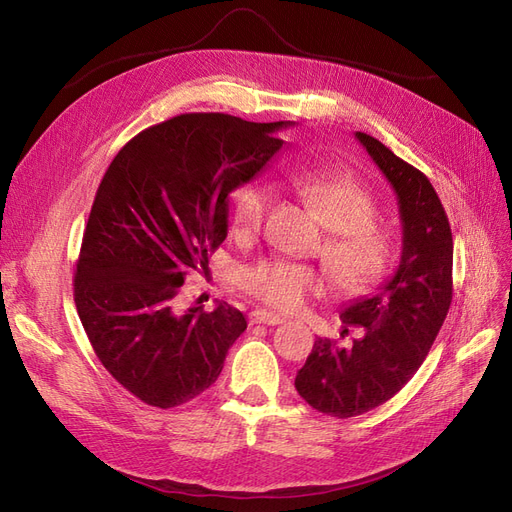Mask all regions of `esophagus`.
<instances>
[{
    "instance_id": "1",
    "label": "esophagus",
    "mask_w": 512,
    "mask_h": 512,
    "mask_svg": "<svg viewBox=\"0 0 512 512\" xmlns=\"http://www.w3.org/2000/svg\"><path fill=\"white\" fill-rule=\"evenodd\" d=\"M280 322H284V318L273 312H267V309H254L250 314V324H280Z\"/></svg>"
}]
</instances>
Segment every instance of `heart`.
Wrapping results in <instances>:
<instances>
[{
	"label": "heart",
	"mask_w": 512,
	"mask_h": 512,
	"mask_svg": "<svg viewBox=\"0 0 512 512\" xmlns=\"http://www.w3.org/2000/svg\"><path fill=\"white\" fill-rule=\"evenodd\" d=\"M292 188L312 207L318 220L329 228L322 245V258L339 290L361 294L376 286L391 267L393 247L378 228L371 226L374 198L348 173L322 168H297L290 173ZM273 205V190L267 183H250L235 196L230 209L232 232L252 241L265 226ZM239 290L277 312H294L309 297L327 290V275L320 269L265 258L237 275Z\"/></svg>",
	"instance_id": "obj_1"
}]
</instances>
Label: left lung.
I'll use <instances>...</instances> for the list:
<instances>
[{"label": "left lung", "mask_w": 512, "mask_h": 512, "mask_svg": "<svg viewBox=\"0 0 512 512\" xmlns=\"http://www.w3.org/2000/svg\"><path fill=\"white\" fill-rule=\"evenodd\" d=\"M393 185L399 200L404 250L395 275L374 297L344 307L348 327L363 329L352 348L316 339L294 386L314 410L350 418L382 406L423 365L453 301V232L429 179L397 158L378 138L356 132Z\"/></svg>", "instance_id": "obj_1"}]
</instances>
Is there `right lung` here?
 Instances as JSON below:
<instances>
[{"instance_id":"add662e5","label":"right lung","mask_w":512,"mask_h":512,"mask_svg":"<svg viewBox=\"0 0 512 512\" xmlns=\"http://www.w3.org/2000/svg\"><path fill=\"white\" fill-rule=\"evenodd\" d=\"M290 121L185 113L138 132L100 181L74 271V303L100 363L147 406L188 404L218 380L247 329L239 309L179 312L190 271L228 232V196L254 179Z\"/></svg>"}]
</instances>
